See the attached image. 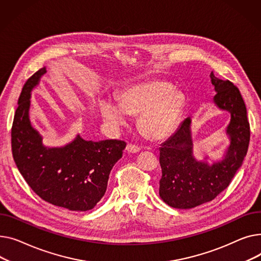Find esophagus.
Returning a JSON list of instances; mask_svg holds the SVG:
<instances>
[{
  "label": "esophagus",
  "mask_w": 261,
  "mask_h": 261,
  "mask_svg": "<svg viewBox=\"0 0 261 261\" xmlns=\"http://www.w3.org/2000/svg\"><path fill=\"white\" fill-rule=\"evenodd\" d=\"M126 151L130 152V154H136V152H139L140 151V147L134 145V144H127L126 145Z\"/></svg>",
  "instance_id": "34e87169"
}]
</instances>
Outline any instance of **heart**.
I'll return each mask as SVG.
<instances>
[{
	"instance_id": "heart-1",
	"label": "heart",
	"mask_w": 261,
	"mask_h": 261,
	"mask_svg": "<svg viewBox=\"0 0 261 261\" xmlns=\"http://www.w3.org/2000/svg\"><path fill=\"white\" fill-rule=\"evenodd\" d=\"M185 98L161 81L135 84L119 95V102L104 99L100 103L103 120L115 128L124 126L129 115L139 116L141 132L151 140H162L176 128Z\"/></svg>"
}]
</instances>
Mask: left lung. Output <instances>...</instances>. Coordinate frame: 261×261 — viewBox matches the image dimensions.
<instances>
[{
	"label": "left lung",
	"mask_w": 261,
	"mask_h": 261,
	"mask_svg": "<svg viewBox=\"0 0 261 261\" xmlns=\"http://www.w3.org/2000/svg\"><path fill=\"white\" fill-rule=\"evenodd\" d=\"M210 76L216 91L213 103L231 115L225 130L229 144L219 160L208 162V156L197 159L193 151L191 117L161 144L159 195L175 208H193L212 201L229 186L248 152L250 124L239 89L228 80L216 78L213 71Z\"/></svg>",
	"instance_id": "8db88e82"
}]
</instances>
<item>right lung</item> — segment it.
<instances>
[{"mask_svg":"<svg viewBox=\"0 0 261 261\" xmlns=\"http://www.w3.org/2000/svg\"><path fill=\"white\" fill-rule=\"evenodd\" d=\"M45 73L46 67L41 68L23 86L11 128L12 156L28 186L43 200L85 212L104 196L112 168L122 158L126 143L87 141L76 135L64 146H45L29 118L32 91Z\"/></svg>","mask_w":261,"mask_h":261,"instance_id":"add662e5","label":"right lung"}]
</instances>
